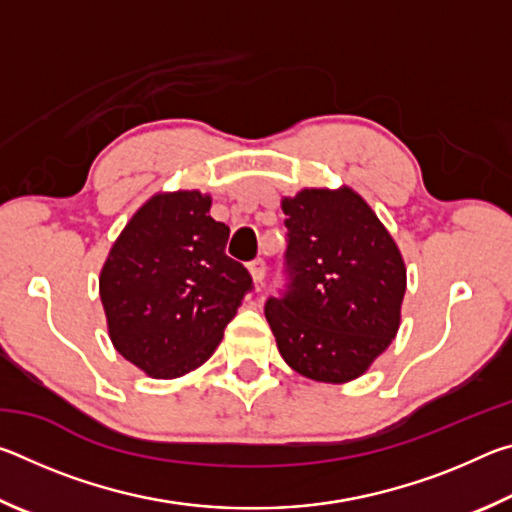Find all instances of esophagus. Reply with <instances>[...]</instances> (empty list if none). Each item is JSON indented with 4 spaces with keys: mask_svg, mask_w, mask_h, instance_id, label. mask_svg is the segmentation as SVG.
Wrapping results in <instances>:
<instances>
[{
    "mask_svg": "<svg viewBox=\"0 0 512 512\" xmlns=\"http://www.w3.org/2000/svg\"><path fill=\"white\" fill-rule=\"evenodd\" d=\"M248 271H250V275H253L255 284H262L264 277H266V264H264V259H255V262H250V264H248Z\"/></svg>",
    "mask_w": 512,
    "mask_h": 512,
    "instance_id": "obj_1",
    "label": "esophagus"
}]
</instances>
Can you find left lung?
<instances>
[{"label": "left lung", "mask_w": 512, "mask_h": 512, "mask_svg": "<svg viewBox=\"0 0 512 512\" xmlns=\"http://www.w3.org/2000/svg\"><path fill=\"white\" fill-rule=\"evenodd\" d=\"M287 214V289L264 314L282 359L302 377L345 384L395 339L406 268L400 248L350 187L302 189Z\"/></svg>", "instance_id": "1"}]
</instances>
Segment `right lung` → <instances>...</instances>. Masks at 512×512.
Returning a JSON list of instances; mask_svg holds the SVG:
<instances>
[{"instance_id":"add662e5","label":"right lung","mask_w":512,"mask_h":512,"mask_svg":"<svg viewBox=\"0 0 512 512\" xmlns=\"http://www.w3.org/2000/svg\"><path fill=\"white\" fill-rule=\"evenodd\" d=\"M212 198L155 194L126 223L99 275L115 350L153 379H176L212 357L253 277L225 255L230 228Z\"/></svg>"}]
</instances>
